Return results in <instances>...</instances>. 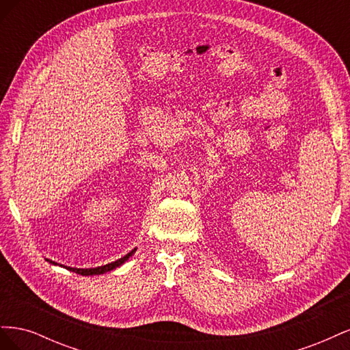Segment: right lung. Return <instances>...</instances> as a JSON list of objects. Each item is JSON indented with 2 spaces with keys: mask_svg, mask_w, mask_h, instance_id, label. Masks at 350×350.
<instances>
[{
  "mask_svg": "<svg viewBox=\"0 0 350 350\" xmlns=\"http://www.w3.org/2000/svg\"><path fill=\"white\" fill-rule=\"evenodd\" d=\"M137 251V248H134V250H131L129 254H125L124 257H121V258H118V260H115V261H112V262H108V264H105V266H99V267H90V269H77V267H70V266H62V264H58V262H55V261H52V260H49V258H46V261H49L51 264H54V266H61V267H66L67 270H70V271H74V273H79V274H81V276H94V274H103V273H108V271H111V270H113V269H116V267H120V266H122V264L129 260L133 254Z\"/></svg>",
  "mask_w": 350,
  "mask_h": 350,
  "instance_id": "1",
  "label": "right lung"
}]
</instances>
